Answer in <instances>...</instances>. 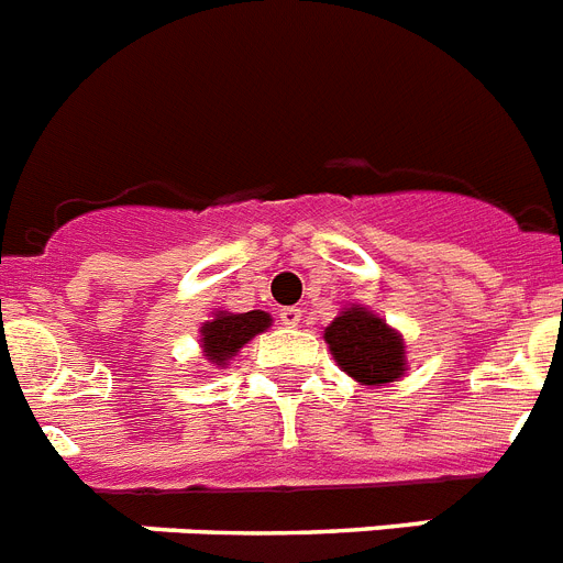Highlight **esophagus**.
Masks as SVG:
<instances>
[{"mask_svg":"<svg viewBox=\"0 0 563 563\" xmlns=\"http://www.w3.org/2000/svg\"><path fill=\"white\" fill-rule=\"evenodd\" d=\"M302 320V311L300 309H283L280 311V322L286 325V329H297Z\"/></svg>","mask_w":563,"mask_h":563,"instance_id":"34e87169","label":"esophagus"}]
</instances>
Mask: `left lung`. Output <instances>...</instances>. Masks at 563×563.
<instances>
[{"mask_svg":"<svg viewBox=\"0 0 563 563\" xmlns=\"http://www.w3.org/2000/svg\"><path fill=\"white\" fill-rule=\"evenodd\" d=\"M322 340L329 342L334 363L360 385L379 388L397 383L408 371L405 340L394 325L371 309L351 302L325 325Z\"/></svg>","mask_w":563,"mask_h":563,"instance_id":"left-lung-1","label":"left lung"}]
</instances>
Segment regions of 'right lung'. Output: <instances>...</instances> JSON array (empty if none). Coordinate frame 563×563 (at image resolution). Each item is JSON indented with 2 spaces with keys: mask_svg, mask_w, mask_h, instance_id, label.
Segmentation results:
<instances>
[{
  "mask_svg": "<svg viewBox=\"0 0 563 563\" xmlns=\"http://www.w3.org/2000/svg\"><path fill=\"white\" fill-rule=\"evenodd\" d=\"M272 325V314L266 311H212L207 322H200V354L214 368H227L229 360L238 356V351L254 340L257 334Z\"/></svg>",
  "mask_w": 563,
  "mask_h": 563,
  "instance_id": "right-lung-1",
  "label": "right lung"
}]
</instances>
